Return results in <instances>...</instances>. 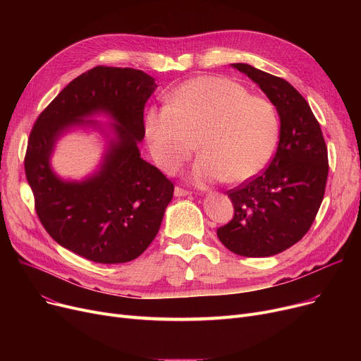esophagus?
Returning <instances> with one entry per match:
<instances>
[{
    "instance_id": "34e87169",
    "label": "esophagus",
    "mask_w": 361,
    "mask_h": 361,
    "mask_svg": "<svg viewBox=\"0 0 361 361\" xmlns=\"http://www.w3.org/2000/svg\"><path fill=\"white\" fill-rule=\"evenodd\" d=\"M188 195H190V192L184 190V188H181V187H176L174 188V196L176 197H183V196H188Z\"/></svg>"
}]
</instances>
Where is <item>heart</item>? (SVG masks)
Instances as JSON below:
<instances>
[{
    "instance_id": "heart-1",
    "label": "heart",
    "mask_w": 361,
    "mask_h": 361,
    "mask_svg": "<svg viewBox=\"0 0 361 361\" xmlns=\"http://www.w3.org/2000/svg\"><path fill=\"white\" fill-rule=\"evenodd\" d=\"M145 133L150 154L166 174H174L202 152L192 169L197 185L215 181L244 183L268 164L276 145L279 123L274 105L250 97L241 85L199 75L177 86L166 105L149 106Z\"/></svg>"
}]
</instances>
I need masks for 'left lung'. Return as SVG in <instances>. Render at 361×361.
Wrapping results in <instances>:
<instances>
[{
	"mask_svg": "<svg viewBox=\"0 0 361 361\" xmlns=\"http://www.w3.org/2000/svg\"><path fill=\"white\" fill-rule=\"evenodd\" d=\"M231 66L275 105L281 128L268 168L228 192L234 218L216 234L235 255L268 257L287 250L310 230L325 195L328 149L307 101L287 80L249 64Z\"/></svg>",
	"mask_w": 361,
	"mask_h": 361,
	"instance_id": "8db88e82",
	"label": "left lung"
}]
</instances>
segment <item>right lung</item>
Returning a JSON list of instances; mask_svg holds the SVG:
<instances>
[{
  "label": "right lung",
  "mask_w": 361,
  "mask_h": 361,
  "mask_svg": "<svg viewBox=\"0 0 361 361\" xmlns=\"http://www.w3.org/2000/svg\"><path fill=\"white\" fill-rule=\"evenodd\" d=\"M158 87L142 70L94 67L70 82L37 117L27 142L26 178L47 233L70 252L97 263L139 257L157 237L174 184L140 158L143 109ZM105 113L113 137L100 169L82 182L63 180L50 166L54 143Z\"/></svg>",
  "instance_id": "add662e5"
}]
</instances>
